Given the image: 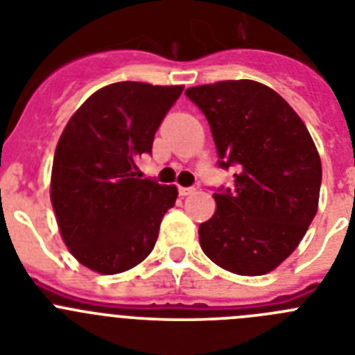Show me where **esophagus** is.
Segmentation results:
<instances>
[{"instance_id": "obj_1", "label": "esophagus", "mask_w": 355, "mask_h": 355, "mask_svg": "<svg viewBox=\"0 0 355 355\" xmlns=\"http://www.w3.org/2000/svg\"><path fill=\"white\" fill-rule=\"evenodd\" d=\"M196 192V188H187V187H180V196L181 197H187V196H192V193Z\"/></svg>"}]
</instances>
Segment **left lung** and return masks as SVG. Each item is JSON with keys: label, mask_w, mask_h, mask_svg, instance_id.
I'll list each match as a JSON object with an SVG mask.
<instances>
[{"label": "left lung", "mask_w": 355, "mask_h": 355, "mask_svg": "<svg viewBox=\"0 0 355 355\" xmlns=\"http://www.w3.org/2000/svg\"><path fill=\"white\" fill-rule=\"evenodd\" d=\"M206 115L218 165L234 167L231 190L199 225L200 249L238 275H263L299 247L318 211L322 162L302 119L270 87L225 80L190 87Z\"/></svg>", "instance_id": "obj_1"}]
</instances>
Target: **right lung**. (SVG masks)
I'll list each match as a JSON object with an SVG mask.
<instances>
[{"mask_svg":"<svg viewBox=\"0 0 355 355\" xmlns=\"http://www.w3.org/2000/svg\"><path fill=\"white\" fill-rule=\"evenodd\" d=\"M183 85H106L69 119L56 144L51 205L69 252L103 275L126 272L150 254L175 184L140 180L137 159Z\"/></svg>","mask_w":355,"mask_h":355,"instance_id":"right-lung-1","label":"right lung"}]
</instances>
